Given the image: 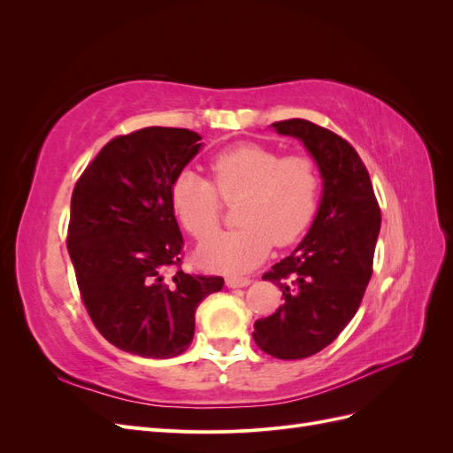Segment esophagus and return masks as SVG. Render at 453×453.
Masks as SVG:
<instances>
[{"instance_id": "obj_1", "label": "esophagus", "mask_w": 453, "mask_h": 453, "mask_svg": "<svg viewBox=\"0 0 453 453\" xmlns=\"http://www.w3.org/2000/svg\"><path fill=\"white\" fill-rule=\"evenodd\" d=\"M250 283H251V280L245 276H228L226 278V285L232 287V289H236V287H248Z\"/></svg>"}]
</instances>
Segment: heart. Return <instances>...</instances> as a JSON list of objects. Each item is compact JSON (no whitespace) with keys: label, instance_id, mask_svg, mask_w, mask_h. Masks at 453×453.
<instances>
[{"label":"heart","instance_id":"obj_1","mask_svg":"<svg viewBox=\"0 0 453 453\" xmlns=\"http://www.w3.org/2000/svg\"><path fill=\"white\" fill-rule=\"evenodd\" d=\"M211 180L185 170L170 190L172 208L188 234L210 238L221 225L223 200L236 202L242 225L205 242L202 263L226 273L263 263L273 243L289 245L318 211L321 172L308 153L281 155L278 149L242 143L221 149L210 160Z\"/></svg>","mask_w":453,"mask_h":453}]
</instances>
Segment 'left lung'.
<instances>
[{
  "mask_svg": "<svg viewBox=\"0 0 453 453\" xmlns=\"http://www.w3.org/2000/svg\"><path fill=\"white\" fill-rule=\"evenodd\" d=\"M303 140L323 175V198L298 248L265 272L285 303L255 321L257 346L276 359H306L338 338L372 276L381 211L361 157L344 138L304 119L272 125Z\"/></svg>",
  "mask_w": 453,
  "mask_h": 453,
  "instance_id": "obj_1",
  "label": "left lung"
}]
</instances>
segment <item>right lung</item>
Returning <instances> with one entry per match:
<instances>
[{
	"mask_svg": "<svg viewBox=\"0 0 453 453\" xmlns=\"http://www.w3.org/2000/svg\"><path fill=\"white\" fill-rule=\"evenodd\" d=\"M200 140L164 127L117 135L72 195L65 243L81 300L109 344L142 357L183 353L198 304L225 283L181 270L183 234L170 190Z\"/></svg>",
	"mask_w": 453,
	"mask_h": 453,
	"instance_id": "right-lung-1",
	"label": "right lung"
}]
</instances>
